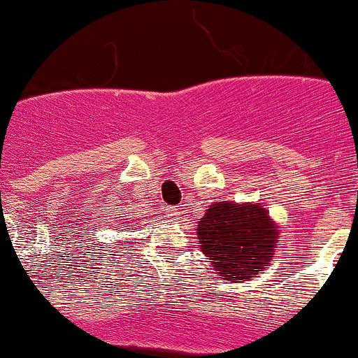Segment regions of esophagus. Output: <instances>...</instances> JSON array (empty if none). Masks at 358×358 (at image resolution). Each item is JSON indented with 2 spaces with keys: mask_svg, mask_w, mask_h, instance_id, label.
<instances>
[{
  "mask_svg": "<svg viewBox=\"0 0 358 358\" xmlns=\"http://www.w3.org/2000/svg\"><path fill=\"white\" fill-rule=\"evenodd\" d=\"M164 213H166V216L169 220H180V209L178 208H166L164 209Z\"/></svg>",
  "mask_w": 358,
  "mask_h": 358,
  "instance_id": "1",
  "label": "esophagus"
}]
</instances>
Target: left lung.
Here are the masks:
<instances>
[{
  "instance_id": "8db88e82",
  "label": "left lung",
  "mask_w": 358,
  "mask_h": 358,
  "mask_svg": "<svg viewBox=\"0 0 358 358\" xmlns=\"http://www.w3.org/2000/svg\"><path fill=\"white\" fill-rule=\"evenodd\" d=\"M202 254L231 283L264 271L278 245V227L259 204L216 202L197 224Z\"/></svg>"
}]
</instances>
